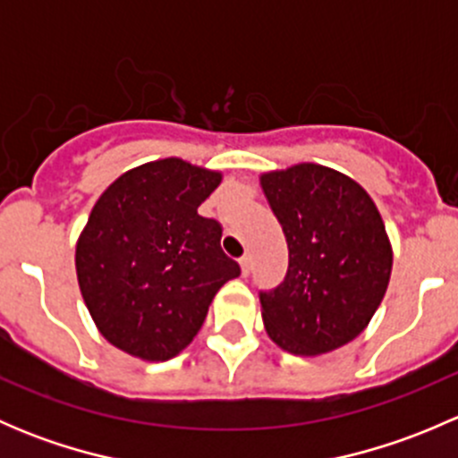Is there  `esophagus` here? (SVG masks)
<instances>
[{"instance_id":"esophagus-1","label":"esophagus","mask_w":458,"mask_h":458,"mask_svg":"<svg viewBox=\"0 0 458 458\" xmlns=\"http://www.w3.org/2000/svg\"><path fill=\"white\" fill-rule=\"evenodd\" d=\"M239 266H242V275L243 276H248V275H250V257H242V259H239Z\"/></svg>"}]
</instances>
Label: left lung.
I'll list each match as a JSON object with an SVG mask.
<instances>
[{"label":"left lung","mask_w":458,"mask_h":458,"mask_svg":"<svg viewBox=\"0 0 458 458\" xmlns=\"http://www.w3.org/2000/svg\"><path fill=\"white\" fill-rule=\"evenodd\" d=\"M288 242L284 284L259 293L267 336L301 357L361 335L390 284L392 246L381 215L348 174L297 164L261 174Z\"/></svg>","instance_id":"left-lung-1"}]
</instances>
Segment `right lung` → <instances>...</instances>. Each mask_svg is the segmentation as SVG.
<instances>
[{"instance_id": "add662e5", "label": "right lung", "mask_w": 458, "mask_h": 458, "mask_svg": "<svg viewBox=\"0 0 458 458\" xmlns=\"http://www.w3.org/2000/svg\"><path fill=\"white\" fill-rule=\"evenodd\" d=\"M221 173L179 157L114 179L77 239L81 297L114 348L168 361L199 332L212 299L242 275L221 250L219 221L197 212Z\"/></svg>"}]
</instances>
